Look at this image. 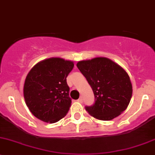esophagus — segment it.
Wrapping results in <instances>:
<instances>
[{
  "instance_id": "esophagus-1",
  "label": "esophagus",
  "mask_w": 155,
  "mask_h": 155,
  "mask_svg": "<svg viewBox=\"0 0 155 155\" xmlns=\"http://www.w3.org/2000/svg\"><path fill=\"white\" fill-rule=\"evenodd\" d=\"M78 102H80V103H82V102H83V97H82V96L80 97V98H78Z\"/></svg>"
}]
</instances>
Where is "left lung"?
I'll return each instance as SVG.
<instances>
[{"label":"left lung","instance_id":"8db88e82","mask_svg":"<svg viewBox=\"0 0 155 155\" xmlns=\"http://www.w3.org/2000/svg\"><path fill=\"white\" fill-rule=\"evenodd\" d=\"M77 67L95 95L94 104L86 107L90 116L99 120H112L127 109L133 89L130 77L122 67L107 57L79 61Z\"/></svg>","mask_w":155,"mask_h":155}]
</instances>
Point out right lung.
I'll list each match as a JSON object with an SVG mask.
<instances>
[{"label": "right lung", "instance_id": "obj_1", "mask_svg": "<svg viewBox=\"0 0 155 155\" xmlns=\"http://www.w3.org/2000/svg\"><path fill=\"white\" fill-rule=\"evenodd\" d=\"M73 67L71 60L51 57L30 69L24 84V98L37 119L55 123L66 116L71 104L66 78Z\"/></svg>", "mask_w": 155, "mask_h": 155}]
</instances>
